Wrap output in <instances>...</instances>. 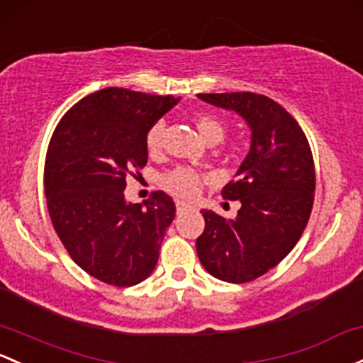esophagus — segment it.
I'll return each instance as SVG.
<instances>
[{
	"label": "esophagus",
	"mask_w": 363,
	"mask_h": 363,
	"mask_svg": "<svg viewBox=\"0 0 363 363\" xmlns=\"http://www.w3.org/2000/svg\"><path fill=\"white\" fill-rule=\"evenodd\" d=\"M189 207H191V205H189V203H186V201H181V200H177V201H175V208H177V213H182V212H186V211H188Z\"/></svg>",
	"instance_id": "obj_1"
}]
</instances>
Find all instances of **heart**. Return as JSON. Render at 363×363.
I'll use <instances>...</instances> for the list:
<instances>
[{
	"label": "heart",
	"instance_id": "obj_1",
	"mask_svg": "<svg viewBox=\"0 0 363 363\" xmlns=\"http://www.w3.org/2000/svg\"><path fill=\"white\" fill-rule=\"evenodd\" d=\"M194 125H196L200 135L207 140L208 144H217L226 135V125L216 118L213 114L200 113L194 116ZM163 135H165V123L163 121H155L150 130L146 133V147L150 152H158L163 146ZM207 181V174L191 169V167H175L162 175L160 184L165 191L179 198H193L200 193L201 186Z\"/></svg>",
	"mask_w": 363,
	"mask_h": 363
}]
</instances>
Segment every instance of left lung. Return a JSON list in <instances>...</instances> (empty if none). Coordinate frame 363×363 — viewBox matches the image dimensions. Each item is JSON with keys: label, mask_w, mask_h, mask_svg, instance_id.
<instances>
[{"label": "left lung", "mask_w": 363, "mask_h": 363, "mask_svg": "<svg viewBox=\"0 0 363 363\" xmlns=\"http://www.w3.org/2000/svg\"><path fill=\"white\" fill-rule=\"evenodd\" d=\"M201 101L238 113L249 125L250 151L223 188L242 203L235 219L201 211L196 238L200 262L212 277L245 284L273 269L299 242L313 208L315 165L303 128L266 95L252 91L198 94Z\"/></svg>", "instance_id": "1"}]
</instances>
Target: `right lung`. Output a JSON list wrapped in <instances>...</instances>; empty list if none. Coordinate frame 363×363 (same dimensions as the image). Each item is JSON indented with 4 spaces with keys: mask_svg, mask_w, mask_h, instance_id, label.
<instances>
[{
    "mask_svg": "<svg viewBox=\"0 0 363 363\" xmlns=\"http://www.w3.org/2000/svg\"><path fill=\"white\" fill-rule=\"evenodd\" d=\"M179 99L128 89L86 95L62 116L45 160V194L57 236L90 277L116 287L155 269L174 200L163 191L127 203V175L147 163L146 133Z\"/></svg>",
    "mask_w": 363,
    "mask_h": 363,
    "instance_id": "right-lung-1",
    "label": "right lung"
}]
</instances>
